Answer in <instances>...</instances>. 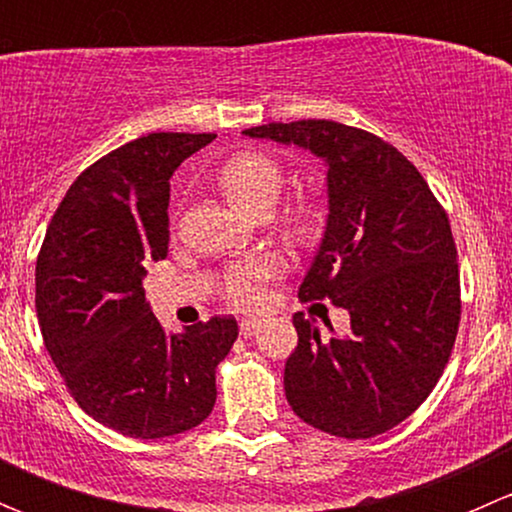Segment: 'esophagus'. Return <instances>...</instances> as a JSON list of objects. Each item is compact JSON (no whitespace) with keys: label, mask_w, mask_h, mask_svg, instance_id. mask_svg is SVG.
<instances>
[{"label":"esophagus","mask_w":512,"mask_h":512,"mask_svg":"<svg viewBox=\"0 0 512 512\" xmlns=\"http://www.w3.org/2000/svg\"><path fill=\"white\" fill-rule=\"evenodd\" d=\"M260 332V322L257 319H242L240 322V334L242 337H255V334Z\"/></svg>","instance_id":"34e87169"}]
</instances>
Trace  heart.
<instances>
[{"label":"heart","instance_id":"obj_1","mask_svg":"<svg viewBox=\"0 0 512 512\" xmlns=\"http://www.w3.org/2000/svg\"><path fill=\"white\" fill-rule=\"evenodd\" d=\"M220 185L245 213H260L272 208L280 195L282 170L275 160L260 153H240L220 168ZM282 272L275 257H257L227 277V297L237 307H257L265 297V285Z\"/></svg>","mask_w":512,"mask_h":512}]
</instances>
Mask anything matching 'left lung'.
<instances>
[{"mask_svg":"<svg viewBox=\"0 0 512 512\" xmlns=\"http://www.w3.org/2000/svg\"><path fill=\"white\" fill-rule=\"evenodd\" d=\"M245 136L297 146L327 168V225L302 299L329 297L349 332L322 337L302 312L285 364V394L309 426L371 438L426 401L461 319L448 215L414 165L381 138L334 121L267 123Z\"/></svg>","mask_w":512,"mask_h":512,"instance_id":"1","label":"left lung"}]
</instances>
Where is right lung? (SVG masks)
Here are the masks:
<instances>
[{
    "mask_svg": "<svg viewBox=\"0 0 512 512\" xmlns=\"http://www.w3.org/2000/svg\"><path fill=\"white\" fill-rule=\"evenodd\" d=\"M215 133H148L96 160L61 200L39 260L36 314L76 404L131 438L203 423L232 317L165 334L146 299V265L168 255L170 178Z\"/></svg>",
    "mask_w": 512,
    "mask_h": 512,
    "instance_id": "add662e5",
    "label": "right lung"
}]
</instances>
